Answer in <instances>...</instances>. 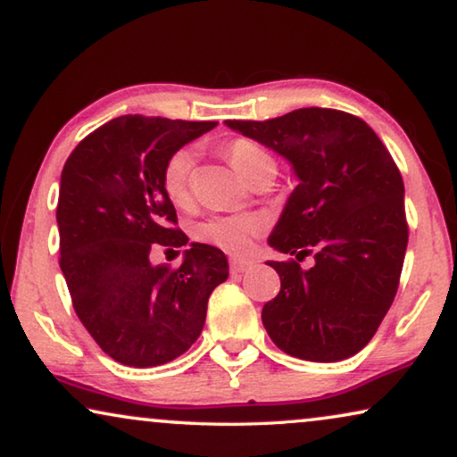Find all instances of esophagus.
Instances as JSON below:
<instances>
[{"label":"esophagus","instance_id":"34e87169","mask_svg":"<svg viewBox=\"0 0 457 457\" xmlns=\"http://www.w3.org/2000/svg\"><path fill=\"white\" fill-rule=\"evenodd\" d=\"M250 267H253V262H250V261H244V259H231L229 261V271L234 275L248 271Z\"/></svg>","mask_w":457,"mask_h":457}]
</instances>
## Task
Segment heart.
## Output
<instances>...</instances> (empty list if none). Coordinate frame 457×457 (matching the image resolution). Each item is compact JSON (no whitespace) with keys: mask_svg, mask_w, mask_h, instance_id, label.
<instances>
[{"mask_svg":"<svg viewBox=\"0 0 457 457\" xmlns=\"http://www.w3.org/2000/svg\"><path fill=\"white\" fill-rule=\"evenodd\" d=\"M226 155L234 170L240 173L244 179H250L254 173L267 167H273L275 162L271 155L262 149L261 145L253 143V140L237 138L234 143L228 145ZM196 153L190 146H184L173 153L167 159L163 167V190L167 198L176 204H184L190 196V178H192V167H195ZM265 220L256 213L246 215H215L209 217L195 226L196 240L211 246H217L221 250H228L231 254H244L253 248L254 237L265 229Z\"/></svg>","mask_w":457,"mask_h":457,"instance_id":"1","label":"heart"}]
</instances>
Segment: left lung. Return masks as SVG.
<instances>
[{
    "mask_svg": "<svg viewBox=\"0 0 457 457\" xmlns=\"http://www.w3.org/2000/svg\"><path fill=\"white\" fill-rule=\"evenodd\" d=\"M226 126L292 165L295 188L269 246L302 261H267L281 290L262 306V325L286 354L339 362L375 336L391 302L408 246L402 173L389 151L354 115L295 109L267 121Z\"/></svg>",
    "mask_w": 457,
    "mask_h": 457,
    "instance_id": "8db88e82",
    "label": "left lung"
}]
</instances>
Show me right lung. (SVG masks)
<instances>
[{"instance_id": "right-lung-1", "label": "right lung", "mask_w": 457, "mask_h": 457, "mask_svg": "<svg viewBox=\"0 0 457 457\" xmlns=\"http://www.w3.org/2000/svg\"><path fill=\"white\" fill-rule=\"evenodd\" d=\"M217 121L121 115L88 134L63 165L57 201L60 267L74 311L99 348L137 369L182 356L201 336L226 254L192 242L176 271L153 265L162 246H186L163 190V167Z\"/></svg>"}]
</instances>
